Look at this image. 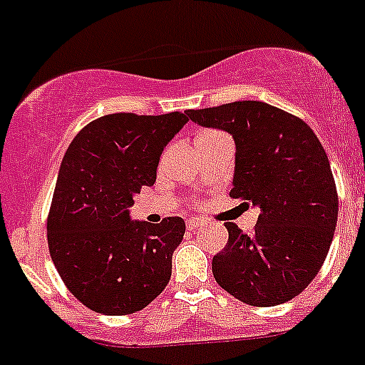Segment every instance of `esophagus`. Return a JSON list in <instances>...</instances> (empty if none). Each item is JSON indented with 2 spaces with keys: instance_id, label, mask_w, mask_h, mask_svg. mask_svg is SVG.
Here are the masks:
<instances>
[{
  "instance_id": "esophagus-1",
  "label": "esophagus",
  "mask_w": 365,
  "mask_h": 365,
  "mask_svg": "<svg viewBox=\"0 0 365 365\" xmlns=\"http://www.w3.org/2000/svg\"><path fill=\"white\" fill-rule=\"evenodd\" d=\"M186 224H188L190 231H193V229H199V227H204V225H207V222L206 220H200V218H190V220L186 222Z\"/></svg>"
}]
</instances>
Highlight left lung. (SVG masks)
<instances>
[{
  "label": "left lung",
  "mask_w": 365,
  "mask_h": 365,
  "mask_svg": "<svg viewBox=\"0 0 365 365\" xmlns=\"http://www.w3.org/2000/svg\"><path fill=\"white\" fill-rule=\"evenodd\" d=\"M186 114L231 134L229 195L259 207L252 235L225 222L229 240L213 256L215 279L251 307L287 303L317 276L335 232L339 197L321 141L301 118L256 100Z\"/></svg>",
  "instance_id": "obj_1"
}]
</instances>
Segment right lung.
<instances>
[{
  "label": "right lung",
  "mask_w": 365,
  "mask_h": 365,
  "mask_svg": "<svg viewBox=\"0 0 365 365\" xmlns=\"http://www.w3.org/2000/svg\"><path fill=\"white\" fill-rule=\"evenodd\" d=\"M188 116L106 114L66 150L48 213V247L69 292L103 315L140 312L165 290L185 220L152 225L128 207L155 182L159 158Z\"/></svg>",
  "instance_id": "obj_1"
}]
</instances>
